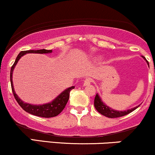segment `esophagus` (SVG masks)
Returning <instances> with one entry per match:
<instances>
[{
  "mask_svg": "<svg viewBox=\"0 0 155 155\" xmlns=\"http://www.w3.org/2000/svg\"><path fill=\"white\" fill-rule=\"evenodd\" d=\"M92 79L91 78H87L84 81V86H87V85H90V84L92 83Z\"/></svg>",
  "mask_w": 155,
  "mask_h": 155,
  "instance_id": "obj_1",
  "label": "esophagus"
}]
</instances>
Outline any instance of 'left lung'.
<instances>
[{
  "label": "left lung",
  "mask_w": 155,
  "mask_h": 155,
  "mask_svg": "<svg viewBox=\"0 0 155 155\" xmlns=\"http://www.w3.org/2000/svg\"><path fill=\"white\" fill-rule=\"evenodd\" d=\"M143 58L147 62V64L149 65V63L147 61V59L144 58L143 56ZM94 106L96 108L97 111L99 113L101 114L102 115H104L105 117H107L108 118H117V117H123L125 116V115L131 113V112L136 110L137 108L139 106H136V107H134L133 108H130V109L127 110V111H117V110L112 109L110 107L106 106V104L103 102L102 100H101V97L98 95V94H96L95 97V100H94Z\"/></svg>",
  "instance_id": "8db88e82"
}]
</instances>
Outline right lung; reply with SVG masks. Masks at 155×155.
Listing matches in <instances>:
<instances>
[{
  "label": "right lung",
  "mask_w": 155,
  "mask_h": 155,
  "mask_svg": "<svg viewBox=\"0 0 155 155\" xmlns=\"http://www.w3.org/2000/svg\"><path fill=\"white\" fill-rule=\"evenodd\" d=\"M52 52V50H47V49H39V50H27L22 51L19 52V54L17 55L16 58L15 63L12 66L10 72V80H11V85H12V90L13 92L14 96H15L16 101L18 103L19 106L22 107L24 111H25L28 113L31 114L35 115L41 117H44V118H49V117H54L58 116L60 113L64 109L65 107V105L67 104L68 101L69 99V95H70L71 90L74 89V86L71 87L65 90L63 92L60 94L56 98L54 99L50 103L43 104V105H32L30 104H26L24 103L18 97V95L16 94L13 86V81H12V74L13 71L15 69V67L17 65V62L20 59L21 57L25 55L27 53H39V54H46V53H51Z\"/></svg>",
  "instance_id": "add662e5"
}]
</instances>
